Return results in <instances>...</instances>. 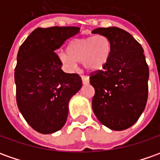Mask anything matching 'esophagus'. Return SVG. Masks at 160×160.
<instances>
[{"instance_id": "34e87169", "label": "esophagus", "mask_w": 160, "mask_h": 160, "mask_svg": "<svg viewBox=\"0 0 160 160\" xmlns=\"http://www.w3.org/2000/svg\"><path fill=\"white\" fill-rule=\"evenodd\" d=\"M81 79H82V82L83 84L87 85L88 84L89 82V77L88 75H82L81 76Z\"/></svg>"}]
</instances>
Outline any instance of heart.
<instances>
[{
	"mask_svg": "<svg viewBox=\"0 0 160 160\" xmlns=\"http://www.w3.org/2000/svg\"><path fill=\"white\" fill-rule=\"evenodd\" d=\"M111 43L103 35H95L85 38H76L68 45L67 52L60 53L62 63L69 68L77 66V62H82L90 71H98L109 58Z\"/></svg>",
	"mask_w": 160,
	"mask_h": 160,
	"instance_id": "1",
	"label": "heart"
}]
</instances>
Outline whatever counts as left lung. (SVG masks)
Returning <instances> with one entry per match:
<instances>
[{
    "mask_svg": "<svg viewBox=\"0 0 160 160\" xmlns=\"http://www.w3.org/2000/svg\"><path fill=\"white\" fill-rule=\"evenodd\" d=\"M92 33L105 36L111 43L102 70L89 77L95 91L93 111L108 128L126 130L138 120L147 102L149 67L144 50L129 32L117 27L97 28Z\"/></svg>",
    "mask_w": 160,
    "mask_h": 160,
    "instance_id": "8db88e82",
    "label": "left lung"
}]
</instances>
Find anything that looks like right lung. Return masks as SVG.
Instances as JSON below:
<instances>
[{
  "label": "right lung",
  "instance_id": "right-lung-1",
  "mask_svg": "<svg viewBox=\"0 0 160 160\" xmlns=\"http://www.w3.org/2000/svg\"><path fill=\"white\" fill-rule=\"evenodd\" d=\"M79 27L38 28L20 46L15 68L16 102L21 114L35 130L51 134L65 125L70 99L82 80L78 73L62 71L56 52Z\"/></svg>",
  "mask_w": 160,
  "mask_h": 160
}]
</instances>
